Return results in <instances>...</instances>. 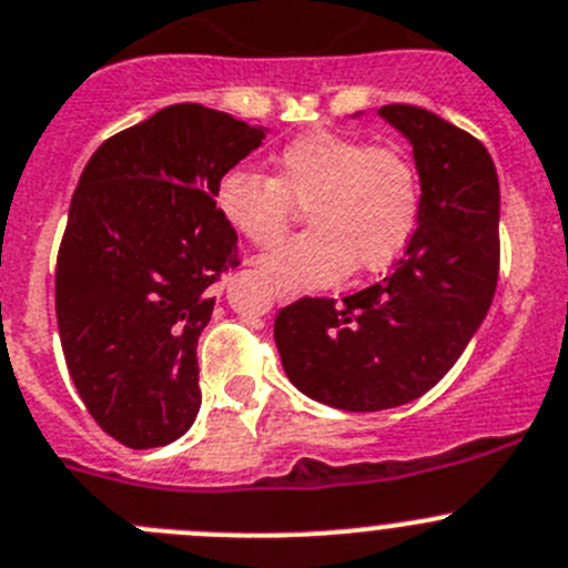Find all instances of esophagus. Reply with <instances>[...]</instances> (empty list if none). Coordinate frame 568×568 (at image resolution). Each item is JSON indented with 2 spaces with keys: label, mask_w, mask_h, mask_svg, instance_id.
Listing matches in <instances>:
<instances>
[{
  "label": "esophagus",
  "mask_w": 568,
  "mask_h": 568,
  "mask_svg": "<svg viewBox=\"0 0 568 568\" xmlns=\"http://www.w3.org/2000/svg\"><path fill=\"white\" fill-rule=\"evenodd\" d=\"M275 298H278V301H290V298H293V295L284 293V290H275Z\"/></svg>",
  "instance_id": "34e87169"
}]
</instances>
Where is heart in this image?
<instances>
[{
	"mask_svg": "<svg viewBox=\"0 0 568 568\" xmlns=\"http://www.w3.org/2000/svg\"><path fill=\"white\" fill-rule=\"evenodd\" d=\"M293 206H306L312 231L270 251L258 267L293 293L326 287L348 267H387L407 247L420 214L418 172L396 148L312 133L275 155L273 178L236 166L217 183L220 214L256 247L284 236Z\"/></svg>",
	"mask_w": 568,
	"mask_h": 568,
	"instance_id": "obj_1",
	"label": "heart"
}]
</instances>
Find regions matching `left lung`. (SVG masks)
I'll return each instance as SVG.
<instances>
[{
  "label": "left lung",
  "mask_w": 568,
  "mask_h": 568,
  "mask_svg": "<svg viewBox=\"0 0 568 568\" xmlns=\"http://www.w3.org/2000/svg\"><path fill=\"white\" fill-rule=\"evenodd\" d=\"M379 116L413 144L418 170L407 251L343 301L284 306L273 332L290 382L348 413L402 407L432 390L479 332L499 278V178L483 142L418 105H382Z\"/></svg>",
  "instance_id": "obj_1"
}]
</instances>
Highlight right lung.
I'll return each instance as SVG.
<instances>
[{
    "mask_svg": "<svg viewBox=\"0 0 568 568\" xmlns=\"http://www.w3.org/2000/svg\"><path fill=\"white\" fill-rule=\"evenodd\" d=\"M267 128L181 102L97 148L58 251L55 312L91 418L131 449L178 440L200 409L197 337L240 264L217 183Z\"/></svg>",
    "mask_w": 568,
    "mask_h": 568,
    "instance_id": "1",
    "label": "right lung"
}]
</instances>
